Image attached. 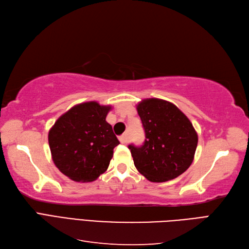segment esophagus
Segmentation results:
<instances>
[{"mask_svg": "<svg viewBox=\"0 0 249 249\" xmlns=\"http://www.w3.org/2000/svg\"><path fill=\"white\" fill-rule=\"evenodd\" d=\"M119 141H120V143H122V144H125V143L129 142V135H127V134L122 135V136L119 137Z\"/></svg>", "mask_w": 249, "mask_h": 249, "instance_id": "34e87169", "label": "esophagus"}]
</instances>
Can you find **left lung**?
Returning a JSON list of instances; mask_svg holds the SVG:
<instances>
[{
  "instance_id": "obj_1",
  "label": "left lung",
  "mask_w": 249,
  "mask_h": 249,
  "mask_svg": "<svg viewBox=\"0 0 249 249\" xmlns=\"http://www.w3.org/2000/svg\"><path fill=\"white\" fill-rule=\"evenodd\" d=\"M145 132L143 145H129L135 167L150 182L162 183L185 172L194 159L198 137L176 105L146 99L137 105Z\"/></svg>"
}]
</instances>
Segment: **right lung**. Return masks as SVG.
I'll list each match as a JSON object with an SVG mask.
<instances>
[{
	"instance_id": "obj_1",
	"label": "right lung",
	"mask_w": 249,
	"mask_h": 249,
	"mask_svg": "<svg viewBox=\"0 0 249 249\" xmlns=\"http://www.w3.org/2000/svg\"><path fill=\"white\" fill-rule=\"evenodd\" d=\"M111 106L97 102L76 105L60 116L49 132L52 159L76 182H92L107 170L119 141L106 122Z\"/></svg>"
}]
</instances>
